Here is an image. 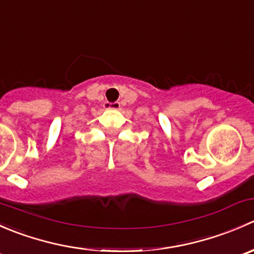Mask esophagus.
Returning <instances> with one entry per match:
<instances>
[{
	"instance_id": "1",
	"label": "esophagus",
	"mask_w": 254,
	"mask_h": 254,
	"mask_svg": "<svg viewBox=\"0 0 254 254\" xmlns=\"http://www.w3.org/2000/svg\"><path fill=\"white\" fill-rule=\"evenodd\" d=\"M104 108L106 109H119L120 103L119 102H114V103H109V102H106L104 103Z\"/></svg>"
}]
</instances>
